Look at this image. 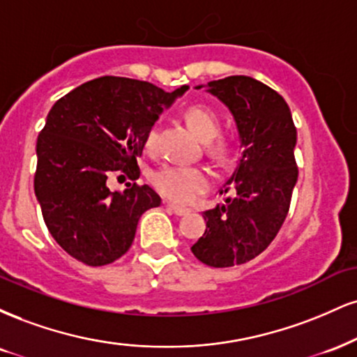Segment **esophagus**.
<instances>
[{
	"label": "esophagus",
	"mask_w": 357,
	"mask_h": 357,
	"mask_svg": "<svg viewBox=\"0 0 357 357\" xmlns=\"http://www.w3.org/2000/svg\"><path fill=\"white\" fill-rule=\"evenodd\" d=\"M166 208L169 209L171 213H174L176 216H184V214L190 213V209H188V208H183V206H178V204H173V203H166Z\"/></svg>",
	"instance_id": "1"
}]
</instances>
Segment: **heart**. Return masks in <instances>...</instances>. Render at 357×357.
<instances>
[{
  "instance_id": "heart-1",
  "label": "heart",
  "mask_w": 357,
  "mask_h": 357,
  "mask_svg": "<svg viewBox=\"0 0 357 357\" xmlns=\"http://www.w3.org/2000/svg\"><path fill=\"white\" fill-rule=\"evenodd\" d=\"M188 126L197 136L208 139V149L214 156L226 158L234 149L236 137L220 132L221 119L216 111L204 105H192L184 111ZM158 128L153 126L146 132V148L153 149L156 144ZM151 183L162 196L174 203L188 204L197 199L211 184V173L203 166L165 165L151 174Z\"/></svg>"
}]
</instances>
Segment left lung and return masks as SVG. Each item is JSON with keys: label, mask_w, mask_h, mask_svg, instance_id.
I'll return each instance as SVG.
<instances>
[{"label": "left lung", "mask_w": 357, "mask_h": 357, "mask_svg": "<svg viewBox=\"0 0 357 357\" xmlns=\"http://www.w3.org/2000/svg\"><path fill=\"white\" fill-rule=\"evenodd\" d=\"M208 86L233 113L243 154L220 191L234 195L203 213L206 231L191 251L211 268H231L261 255L286 220L298 181V132L284 98L261 81L227 76Z\"/></svg>", "instance_id": "left-lung-1"}]
</instances>
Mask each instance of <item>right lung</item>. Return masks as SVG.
I'll return each instance as SVG.
<instances>
[{"label": "right lung", "instance_id": "obj_1", "mask_svg": "<svg viewBox=\"0 0 357 357\" xmlns=\"http://www.w3.org/2000/svg\"><path fill=\"white\" fill-rule=\"evenodd\" d=\"M188 86L166 93L153 83L102 76L54 102L36 143L34 192L46 227L71 257L106 266L135 239L141 214L161 204L148 184L109 191L108 178H139L146 132Z\"/></svg>", "mask_w": 357, "mask_h": 357}]
</instances>
